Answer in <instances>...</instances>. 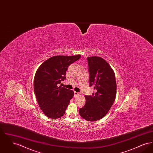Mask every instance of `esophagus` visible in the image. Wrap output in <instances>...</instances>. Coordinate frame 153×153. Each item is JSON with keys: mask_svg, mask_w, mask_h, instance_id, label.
Segmentation results:
<instances>
[{"mask_svg": "<svg viewBox=\"0 0 153 153\" xmlns=\"http://www.w3.org/2000/svg\"><path fill=\"white\" fill-rule=\"evenodd\" d=\"M74 97H76V96H77L79 95V92H74Z\"/></svg>", "mask_w": 153, "mask_h": 153, "instance_id": "1", "label": "esophagus"}]
</instances>
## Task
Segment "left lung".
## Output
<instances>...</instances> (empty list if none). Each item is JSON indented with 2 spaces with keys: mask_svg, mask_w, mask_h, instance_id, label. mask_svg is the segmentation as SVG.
Here are the masks:
<instances>
[{
  "mask_svg": "<svg viewBox=\"0 0 153 153\" xmlns=\"http://www.w3.org/2000/svg\"><path fill=\"white\" fill-rule=\"evenodd\" d=\"M89 86L94 87L91 96H85V105L79 109L80 116L88 121H96L108 113L115 100L117 83L113 69L103 58L88 57Z\"/></svg>",
  "mask_w": 153,
  "mask_h": 153,
  "instance_id": "8db88e82",
  "label": "left lung"
}]
</instances>
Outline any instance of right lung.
I'll return each instance as SVG.
<instances>
[{"instance_id":"right-lung-1","label":"right lung","mask_w":153,"mask_h":153,"mask_svg":"<svg viewBox=\"0 0 153 153\" xmlns=\"http://www.w3.org/2000/svg\"><path fill=\"white\" fill-rule=\"evenodd\" d=\"M80 57V54L53 56L37 69L34 81V92L39 107L47 117L57 119L64 115L74 92L57 85L65 79L69 65Z\"/></svg>"}]
</instances>
